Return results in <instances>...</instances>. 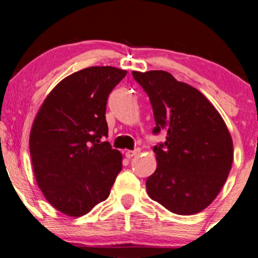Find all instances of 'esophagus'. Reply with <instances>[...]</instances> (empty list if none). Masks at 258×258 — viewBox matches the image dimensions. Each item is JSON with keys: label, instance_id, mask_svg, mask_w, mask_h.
<instances>
[{"label": "esophagus", "instance_id": "esophagus-1", "mask_svg": "<svg viewBox=\"0 0 258 258\" xmlns=\"http://www.w3.org/2000/svg\"><path fill=\"white\" fill-rule=\"evenodd\" d=\"M139 152H141V150H139V149L127 150V152H126V158L131 159V158H133V156H136V155H137V154H139Z\"/></svg>", "mask_w": 258, "mask_h": 258}]
</instances>
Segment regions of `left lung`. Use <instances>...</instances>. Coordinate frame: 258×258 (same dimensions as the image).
<instances>
[{
  "mask_svg": "<svg viewBox=\"0 0 258 258\" xmlns=\"http://www.w3.org/2000/svg\"><path fill=\"white\" fill-rule=\"evenodd\" d=\"M132 75L153 106V133H166L153 149L158 166L147 179L148 194L173 214H198L215 200L232 168L230 133L197 88L164 70Z\"/></svg>",
  "mask_w": 258,
  "mask_h": 258,
  "instance_id": "8db88e82",
  "label": "left lung"
}]
</instances>
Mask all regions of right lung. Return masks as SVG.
<instances>
[{"label": "right lung", "mask_w": 258, "mask_h": 258, "mask_svg": "<svg viewBox=\"0 0 258 258\" xmlns=\"http://www.w3.org/2000/svg\"><path fill=\"white\" fill-rule=\"evenodd\" d=\"M126 70L91 67L61 80L41 105L30 132V155L44 198L80 217L104 201L122 168L105 120L106 100Z\"/></svg>", "instance_id": "add662e5"}]
</instances>
